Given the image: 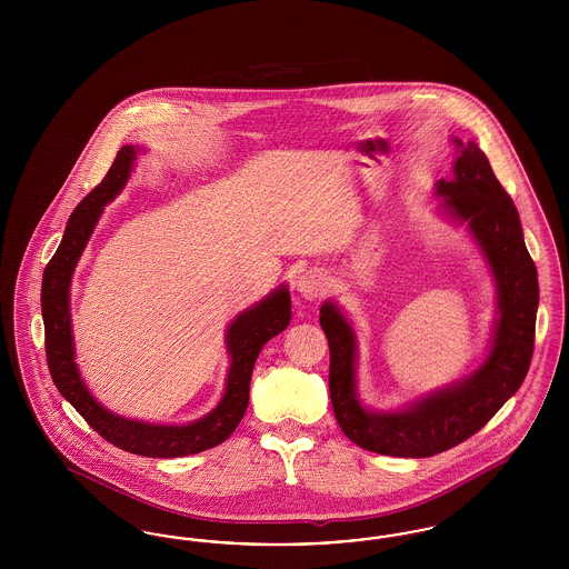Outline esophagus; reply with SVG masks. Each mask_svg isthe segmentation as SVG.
<instances>
[{
	"label": "esophagus",
	"mask_w": 569,
	"mask_h": 569,
	"mask_svg": "<svg viewBox=\"0 0 569 569\" xmlns=\"http://www.w3.org/2000/svg\"><path fill=\"white\" fill-rule=\"evenodd\" d=\"M297 292L298 297L302 298L305 302H313V300L325 297V274L318 271V269H311V271L302 272V274L298 277Z\"/></svg>",
	"instance_id": "34e87169"
}]
</instances>
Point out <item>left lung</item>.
Returning a JSON list of instances; mask_svg holds the SVG:
<instances>
[{
    "label": "left lung",
    "instance_id": "8db88e82",
    "mask_svg": "<svg viewBox=\"0 0 569 569\" xmlns=\"http://www.w3.org/2000/svg\"><path fill=\"white\" fill-rule=\"evenodd\" d=\"M452 142L457 149L452 177L435 183L439 213L465 226L497 290V320L480 367L403 407L386 411L367 407L358 395V337L352 322L335 300L320 307V326L330 348L328 388L335 418L356 446L386 457L427 459L459 446L515 395L531 365L540 288L520 217L485 151L473 140L452 138Z\"/></svg>",
    "mask_w": 569,
    "mask_h": 569
}]
</instances>
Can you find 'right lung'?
Returning <instances> with one entry per match:
<instances>
[{
  "mask_svg": "<svg viewBox=\"0 0 569 569\" xmlns=\"http://www.w3.org/2000/svg\"><path fill=\"white\" fill-rule=\"evenodd\" d=\"M144 147L123 144L98 188L89 191L66 223L63 239L42 274V320L47 337L49 371L61 397L74 407L87 425L102 435L112 446L153 459H177L198 455L226 441L243 420L249 403V381L256 358L267 341L283 332L292 318L288 286H279L269 297L241 311L226 330V352L230 369L223 395L207 416L190 425H156L119 416L102 406L81 378L72 316H70V283L89 243L100 216L110 200L126 188L136 158Z\"/></svg>",
  "mask_w": 569,
  "mask_h": 569,
  "instance_id": "add662e5",
  "label": "right lung"
}]
</instances>
